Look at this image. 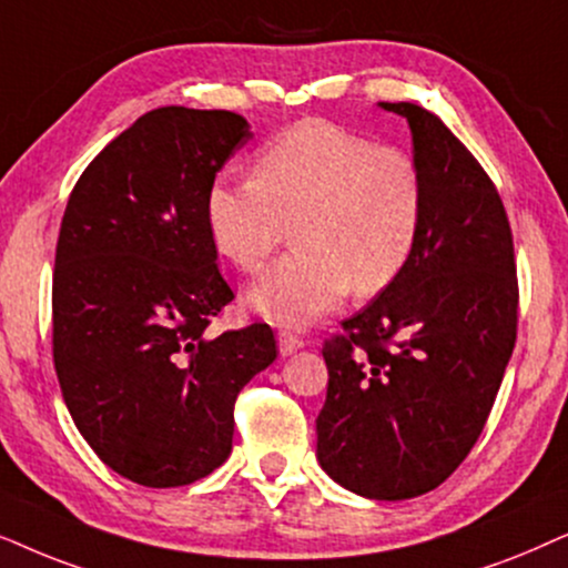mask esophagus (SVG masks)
Returning <instances> with one entry per match:
<instances>
[{
  "instance_id": "1",
  "label": "esophagus",
  "mask_w": 568,
  "mask_h": 568,
  "mask_svg": "<svg viewBox=\"0 0 568 568\" xmlns=\"http://www.w3.org/2000/svg\"><path fill=\"white\" fill-rule=\"evenodd\" d=\"M277 347H280V353L283 355H291V353H296V351H301V347H304V339H301L298 335H293V332H280L277 335Z\"/></svg>"
}]
</instances>
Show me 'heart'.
<instances>
[{
	"label": "heart",
	"instance_id": "obj_1",
	"mask_svg": "<svg viewBox=\"0 0 568 568\" xmlns=\"http://www.w3.org/2000/svg\"><path fill=\"white\" fill-rule=\"evenodd\" d=\"M254 176H217L205 194L213 246L244 272H260L248 306L280 327H308L355 288L374 296L403 275L426 221V176L413 153L376 145L327 119H306L254 155Z\"/></svg>",
	"mask_w": 568,
	"mask_h": 568
}]
</instances>
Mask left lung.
Wrapping results in <instances>:
<instances>
[{"label": "left lung", "instance_id": "1", "mask_svg": "<svg viewBox=\"0 0 568 568\" xmlns=\"http://www.w3.org/2000/svg\"><path fill=\"white\" fill-rule=\"evenodd\" d=\"M407 119L426 176V221L389 288L322 347L327 399L316 457L353 494L399 501L463 465L486 426L517 343L511 225L496 184L436 113Z\"/></svg>", "mask_w": 568, "mask_h": 568}]
</instances>
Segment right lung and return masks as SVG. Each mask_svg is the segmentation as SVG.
Wrapping results in <instances>:
<instances>
[{
	"mask_svg": "<svg viewBox=\"0 0 568 568\" xmlns=\"http://www.w3.org/2000/svg\"><path fill=\"white\" fill-rule=\"evenodd\" d=\"M248 140L239 113L163 105L111 140L67 202L51 285L59 387L95 455L140 486L221 467L239 392L277 358L270 324L207 332L233 291L205 194Z\"/></svg>",
	"mask_w": 568,
	"mask_h": 568,
	"instance_id": "1",
	"label": "right lung"
}]
</instances>
